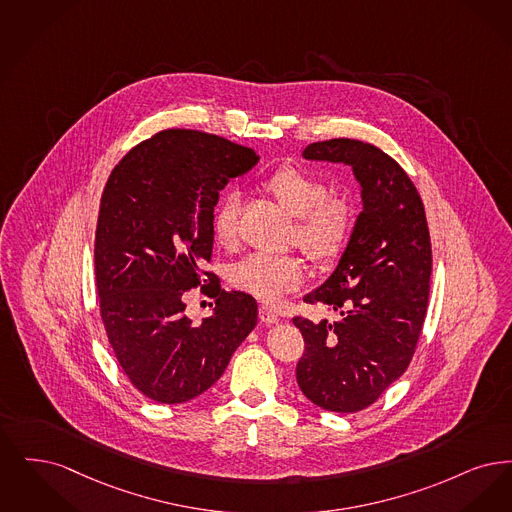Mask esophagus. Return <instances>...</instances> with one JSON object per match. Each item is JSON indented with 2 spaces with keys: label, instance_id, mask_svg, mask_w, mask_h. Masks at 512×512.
Wrapping results in <instances>:
<instances>
[{
  "label": "esophagus",
  "instance_id": "obj_1",
  "mask_svg": "<svg viewBox=\"0 0 512 512\" xmlns=\"http://www.w3.org/2000/svg\"><path fill=\"white\" fill-rule=\"evenodd\" d=\"M260 319H262V323H266V325L279 323V315H277V312H275L273 308H269V306H260Z\"/></svg>",
  "mask_w": 512,
  "mask_h": 512
}]
</instances>
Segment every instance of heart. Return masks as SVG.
I'll list each match as a JSON object with an SVG mask.
<instances>
[{"instance_id": "heart-1", "label": "heart", "mask_w": 512, "mask_h": 512, "mask_svg": "<svg viewBox=\"0 0 512 512\" xmlns=\"http://www.w3.org/2000/svg\"><path fill=\"white\" fill-rule=\"evenodd\" d=\"M264 187L294 218L290 239L310 260L331 264L344 252L356 225V210L348 197L329 195L323 179L296 166L277 168L267 176ZM214 237L225 248L239 239V195L235 191H229L218 206ZM302 279L304 264L294 254H250L229 273L233 287L266 302H277Z\"/></svg>"}]
</instances>
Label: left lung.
Returning a JSON list of instances; mask_svg holds the SVG:
<instances>
[{
	"instance_id": "obj_1",
	"label": "left lung",
	"mask_w": 512,
	"mask_h": 512,
	"mask_svg": "<svg viewBox=\"0 0 512 512\" xmlns=\"http://www.w3.org/2000/svg\"><path fill=\"white\" fill-rule=\"evenodd\" d=\"M302 156L350 166L363 208L333 273L304 296L338 317L292 319L306 342L296 380L315 405L356 413L405 373L423 329L432 271L423 200L375 145L331 139L308 145Z\"/></svg>"
}]
</instances>
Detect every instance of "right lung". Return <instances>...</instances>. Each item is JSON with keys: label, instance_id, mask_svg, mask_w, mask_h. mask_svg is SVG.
I'll return each mask as SVG.
<instances>
[{"label": "right lung", "instance_id": "1", "mask_svg": "<svg viewBox=\"0 0 512 512\" xmlns=\"http://www.w3.org/2000/svg\"><path fill=\"white\" fill-rule=\"evenodd\" d=\"M258 160L218 135L166 130L124 156L105 185L95 233L99 308L120 367L149 400L183 403L206 392L258 323L250 294L225 292L202 271L220 191ZM204 274L217 306L193 324L182 294Z\"/></svg>", "mask_w": 512, "mask_h": 512}]
</instances>
